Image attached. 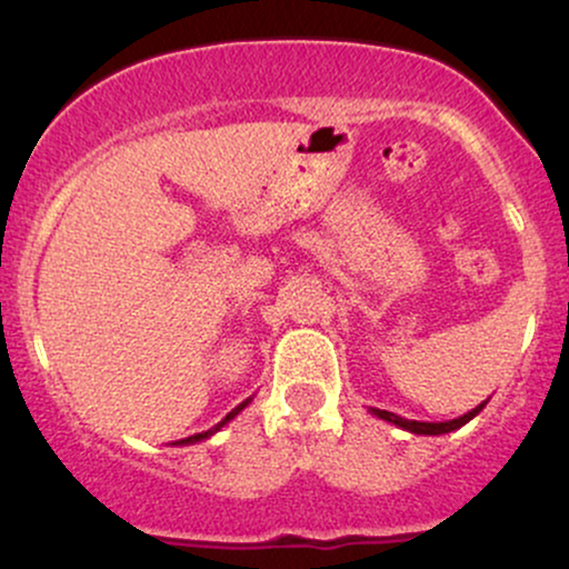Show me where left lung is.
<instances>
[{"label": "left lung", "mask_w": 569, "mask_h": 569, "mask_svg": "<svg viewBox=\"0 0 569 569\" xmlns=\"http://www.w3.org/2000/svg\"><path fill=\"white\" fill-rule=\"evenodd\" d=\"M487 407V401H481L479 407L476 409H471V411H466V415L462 417H455V420H443V422H420V420H407V417H398V415H393V411H388V409H375L371 407L369 411L375 417H380V420H385V422H393L396 428H403V430H409V433H417V436H443V433H452V430H457V428H462L466 426V422H471L476 415H479L481 409Z\"/></svg>", "instance_id": "left-lung-1"}]
</instances>
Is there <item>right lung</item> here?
I'll return each instance as SVG.
<instances>
[{
    "label": "right lung",
    "mask_w": 569,
    "mask_h": 569,
    "mask_svg": "<svg viewBox=\"0 0 569 569\" xmlns=\"http://www.w3.org/2000/svg\"><path fill=\"white\" fill-rule=\"evenodd\" d=\"M251 401H253V396H248L243 403H238V407H234V409L230 411V415H227V417H224V420H221V422H219V426H213L211 430H206V433H194V436H189V439L173 441V447H189V443H198V441H206V439H211V436H213V433H219V430H221V428H224V426H227V422H230V420H234V417H238V415H240V411H243V409H246V407H248V403H251Z\"/></svg>",
    "instance_id": "1"
}]
</instances>
